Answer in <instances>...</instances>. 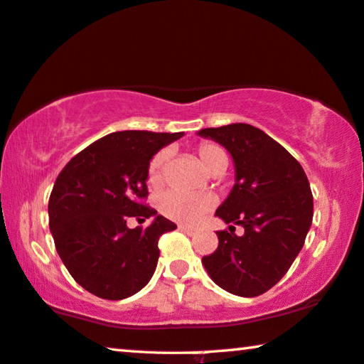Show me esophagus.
Here are the masks:
<instances>
[{
    "instance_id": "esophagus-1",
    "label": "esophagus",
    "mask_w": 364,
    "mask_h": 364,
    "mask_svg": "<svg viewBox=\"0 0 364 364\" xmlns=\"http://www.w3.org/2000/svg\"><path fill=\"white\" fill-rule=\"evenodd\" d=\"M178 230L186 231L187 235H193L195 231H197V228H193V226H187V225H178Z\"/></svg>"
}]
</instances>
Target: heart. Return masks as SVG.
I'll use <instances>...</instances> for the list:
<instances>
[{
    "instance_id": "heart-1",
    "label": "heart",
    "mask_w": 364,
    "mask_h": 364,
    "mask_svg": "<svg viewBox=\"0 0 364 364\" xmlns=\"http://www.w3.org/2000/svg\"><path fill=\"white\" fill-rule=\"evenodd\" d=\"M198 161L210 173H221L228 166V156L225 149L217 143H202L197 147ZM167 162H169V151L162 149L156 152L147 166V182L152 187L162 186L166 178ZM213 200L207 193H186L178 191H171L162 195L159 207L161 212L176 221L192 223L198 220L205 212L212 207Z\"/></svg>"
}]
</instances>
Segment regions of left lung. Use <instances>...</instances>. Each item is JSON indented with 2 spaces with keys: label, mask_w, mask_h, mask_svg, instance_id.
I'll use <instances>...</instances> for the list:
<instances>
[{
  "label": "left lung",
  "mask_w": 364,
  "mask_h": 364,
  "mask_svg": "<svg viewBox=\"0 0 364 364\" xmlns=\"http://www.w3.org/2000/svg\"><path fill=\"white\" fill-rule=\"evenodd\" d=\"M233 157L236 183L215 215L241 225L217 231L218 247L203 256L215 284L235 296L256 297L281 281L302 250L312 225L314 197L302 166L291 152L251 124L198 131Z\"/></svg>",
  "instance_id": "left-lung-1"
}]
</instances>
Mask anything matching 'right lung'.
I'll list each match as a JSON object with an SVG mask.
<instances>
[{
	"instance_id": "obj_1",
	"label": "right lung",
	"mask_w": 364,
	"mask_h": 364,
	"mask_svg": "<svg viewBox=\"0 0 364 364\" xmlns=\"http://www.w3.org/2000/svg\"><path fill=\"white\" fill-rule=\"evenodd\" d=\"M182 133L118 131L73 156L60 171L49 198V226L70 276L93 296L121 300L151 281L161 235L177 228L157 215L147 198V166L161 147ZM148 227L131 230L129 218Z\"/></svg>"
}]
</instances>
